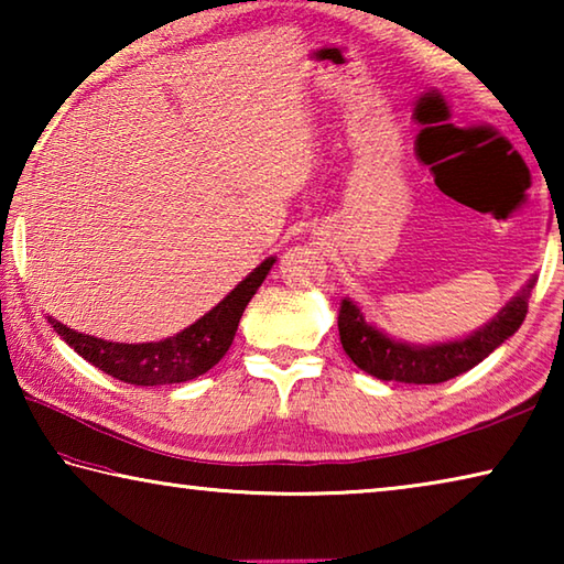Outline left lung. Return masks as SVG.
Instances as JSON below:
<instances>
[{
    "label": "left lung",
    "mask_w": 564,
    "mask_h": 564,
    "mask_svg": "<svg viewBox=\"0 0 564 564\" xmlns=\"http://www.w3.org/2000/svg\"><path fill=\"white\" fill-rule=\"evenodd\" d=\"M534 285V275L512 295V299L495 313V316L473 330L470 336L443 340V343H408L388 336L362 316L356 301L343 299L338 311V330L343 350L378 380H395V383L433 386L445 383L465 370L475 368L490 352L502 346L514 330L522 326L528 313V299Z\"/></svg>",
    "instance_id": "8db88e82"
}]
</instances>
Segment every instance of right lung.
I'll return each mask as SVG.
<instances>
[{
  "label": "right lung",
  "instance_id": "obj_1",
  "mask_svg": "<svg viewBox=\"0 0 564 564\" xmlns=\"http://www.w3.org/2000/svg\"><path fill=\"white\" fill-rule=\"evenodd\" d=\"M275 256H269L261 265L246 275L226 299L214 305L206 316L191 323L176 336L151 343H111L87 336L50 316L52 328L64 343L79 352L84 360L97 366L104 373L131 386H171L186 383L212 370L231 348L248 301L253 299L265 275L273 269Z\"/></svg>",
  "mask_w": 564,
  "mask_h": 564
}]
</instances>
